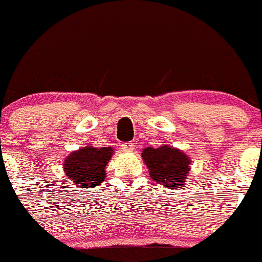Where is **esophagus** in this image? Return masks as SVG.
I'll return each mask as SVG.
<instances>
[{
    "label": "esophagus",
    "instance_id": "esophagus-1",
    "mask_svg": "<svg viewBox=\"0 0 262 262\" xmlns=\"http://www.w3.org/2000/svg\"><path fill=\"white\" fill-rule=\"evenodd\" d=\"M121 149H123L124 152H130L134 150V143H130V142L124 143V144H121Z\"/></svg>",
    "mask_w": 262,
    "mask_h": 262
}]
</instances>
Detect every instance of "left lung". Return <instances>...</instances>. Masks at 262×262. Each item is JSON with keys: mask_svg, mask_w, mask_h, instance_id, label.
I'll return each mask as SVG.
<instances>
[{"mask_svg": "<svg viewBox=\"0 0 262 262\" xmlns=\"http://www.w3.org/2000/svg\"><path fill=\"white\" fill-rule=\"evenodd\" d=\"M142 157L152 180L168 188H178L188 178L191 160L177 148L161 145L159 148L143 149Z\"/></svg>", "mask_w": 262, "mask_h": 262, "instance_id": "8db88e82", "label": "left lung"}]
</instances>
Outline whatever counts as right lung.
I'll list each match as a JSON object with an SVG mask.
<instances>
[{"mask_svg": "<svg viewBox=\"0 0 262 262\" xmlns=\"http://www.w3.org/2000/svg\"><path fill=\"white\" fill-rule=\"evenodd\" d=\"M113 155V149L87 145L73 151L64 161V171L76 187L94 188L106 178L105 168Z\"/></svg>", "mask_w": 262, "mask_h": 262, "instance_id": "right-lung-1", "label": "right lung"}]
</instances>
